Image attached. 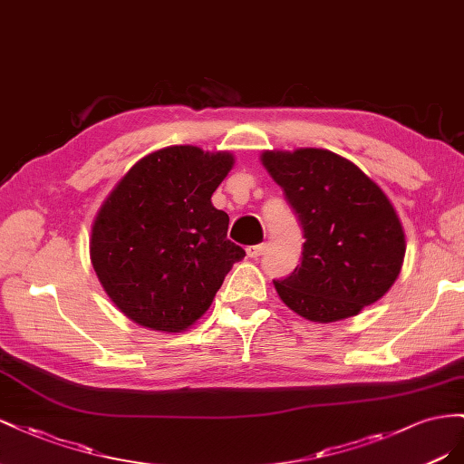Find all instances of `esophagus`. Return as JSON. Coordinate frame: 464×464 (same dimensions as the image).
<instances>
[{
    "mask_svg": "<svg viewBox=\"0 0 464 464\" xmlns=\"http://www.w3.org/2000/svg\"><path fill=\"white\" fill-rule=\"evenodd\" d=\"M264 248H266V245H264V243H260V245H253V246H248V248H246V255H248L250 258H258V256L264 253Z\"/></svg>",
    "mask_w": 464,
    "mask_h": 464,
    "instance_id": "1",
    "label": "esophagus"
}]
</instances>
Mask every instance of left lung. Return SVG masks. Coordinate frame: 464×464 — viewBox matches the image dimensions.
<instances>
[{"label": "left lung", "instance_id": "obj_1", "mask_svg": "<svg viewBox=\"0 0 464 464\" xmlns=\"http://www.w3.org/2000/svg\"><path fill=\"white\" fill-rule=\"evenodd\" d=\"M301 221V264L274 282L277 295L313 323H336L379 301L401 274L406 241L387 194L363 170L328 150L264 151Z\"/></svg>", "mask_w": 464, "mask_h": 464}]
</instances>
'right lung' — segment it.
<instances>
[{"label": "right lung", "instance_id": "add662e5", "mask_svg": "<svg viewBox=\"0 0 464 464\" xmlns=\"http://www.w3.org/2000/svg\"><path fill=\"white\" fill-rule=\"evenodd\" d=\"M235 165L229 151L170 145L141 157L116 182L91 227L101 285L128 319L182 333L209 309L245 250L211 194Z\"/></svg>", "mask_w": 464, "mask_h": 464}]
</instances>
